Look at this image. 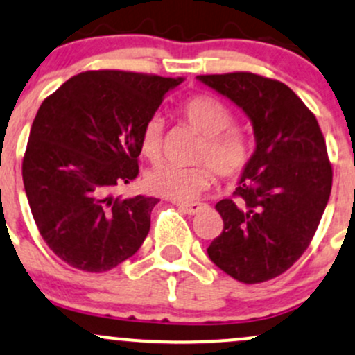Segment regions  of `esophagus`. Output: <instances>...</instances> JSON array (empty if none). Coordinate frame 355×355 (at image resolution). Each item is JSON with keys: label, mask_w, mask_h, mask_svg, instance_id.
Returning <instances> with one entry per match:
<instances>
[{"label": "esophagus", "mask_w": 355, "mask_h": 355, "mask_svg": "<svg viewBox=\"0 0 355 355\" xmlns=\"http://www.w3.org/2000/svg\"><path fill=\"white\" fill-rule=\"evenodd\" d=\"M177 207L180 209L182 212L189 214V216H196V214H198L202 209H204V204H200V202H190V204H180V202H178Z\"/></svg>", "instance_id": "esophagus-1"}]
</instances>
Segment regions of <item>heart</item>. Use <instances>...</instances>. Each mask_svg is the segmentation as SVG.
I'll use <instances>...</instances> for the list:
<instances>
[{
	"label": "heart",
	"mask_w": 355,
	"mask_h": 355,
	"mask_svg": "<svg viewBox=\"0 0 355 355\" xmlns=\"http://www.w3.org/2000/svg\"><path fill=\"white\" fill-rule=\"evenodd\" d=\"M182 116L202 138L197 162L209 163L210 168L224 180L241 173L251 158V143L243 131L231 128L232 112L222 101L212 96H193L185 101L180 109ZM163 121L153 116L143 126L139 150L148 159L155 162L162 155ZM209 166L198 165L192 168L163 163L155 166L145 177L146 189L151 193L178 202L193 200L212 182Z\"/></svg>",
	"instance_id": "b5f03b06"
}]
</instances>
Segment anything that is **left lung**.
I'll use <instances>...</instances> for the list:
<instances>
[{
	"instance_id": "8db88e82",
	"label": "left lung",
	"mask_w": 355,
	"mask_h": 355,
	"mask_svg": "<svg viewBox=\"0 0 355 355\" xmlns=\"http://www.w3.org/2000/svg\"><path fill=\"white\" fill-rule=\"evenodd\" d=\"M197 79L243 109L256 141L234 198L216 204L224 229L207 254L237 282H268L305 252L320 224L332 189L325 139L283 83L249 72Z\"/></svg>"
}]
</instances>
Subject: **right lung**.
I'll use <instances>...</instances> for the list:
<instances>
[{
    "label": "right lung",
    "instance_id": "add662e5",
    "mask_svg": "<svg viewBox=\"0 0 355 355\" xmlns=\"http://www.w3.org/2000/svg\"><path fill=\"white\" fill-rule=\"evenodd\" d=\"M184 77L94 70L42 103L23 158L35 224L62 261L87 272L116 268L141 248L155 197H116L138 175L139 138Z\"/></svg>",
    "mask_w": 355,
    "mask_h": 355
}]
</instances>
